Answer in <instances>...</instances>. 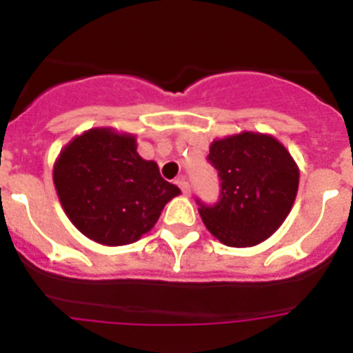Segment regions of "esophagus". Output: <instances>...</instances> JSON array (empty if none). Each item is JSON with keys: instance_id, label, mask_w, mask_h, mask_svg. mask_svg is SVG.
Listing matches in <instances>:
<instances>
[{"instance_id": "1", "label": "esophagus", "mask_w": 353, "mask_h": 353, "mask_svg": "<svg viewBox=\"0 0 353 353\" xmlns=\"http://www.w3.org/2000/svg\"><path fill=\"white\" fill-rule=\"evenodd\" d=\"M176 185H179L180 189H182V192L185 196L191 194V187H189V182H187V180L183 179V176H179V179H176Z\"/></svg>"}]
</instances>
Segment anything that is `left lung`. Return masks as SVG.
Returning <instances> with one entry per match:
<instances>
[{
	"instance_id": "1",
	"label": "left lung",
	"mask_w": 353,
	"mask_h": 353,
	"mask_svg": "<svg viewBox=\"0 0 353 353\" xmlns=\"http://www.w3.org/2000/svg\"><path fill=\"white\" fill-rule=\"evenodd\" d=\"M207 159L221 179L217 203L196 199L208 232L230 248L269 239L297 196L299 168L288 150L269 134L240 132L215 139Z\"/></svg>"
}]
</instances>
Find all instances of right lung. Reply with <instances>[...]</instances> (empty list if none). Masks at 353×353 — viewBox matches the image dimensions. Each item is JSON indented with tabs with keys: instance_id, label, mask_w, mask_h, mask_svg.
I'll use <instances>...</instances> for the list:
<instances>
[{
	"instance_id": "1",
	"label": "right lung",
	"mask_w": 353,
	"mask_h": 353,
	"mask_svg": "<svg viewBox=\"0 0 353 353\" xmlns=\"http://www.w3.org/2000/svg\"><path fill=\"white\" fill-rule=\"evenodd\" d=\"M52 180L72 224L102 245L139 240L180 194L154 161L138 154L132 134L105 127L72 139L56 159Z\"/></svg>"
}]
</instances>
